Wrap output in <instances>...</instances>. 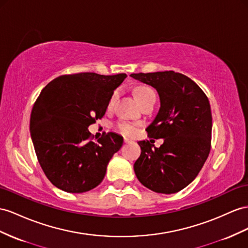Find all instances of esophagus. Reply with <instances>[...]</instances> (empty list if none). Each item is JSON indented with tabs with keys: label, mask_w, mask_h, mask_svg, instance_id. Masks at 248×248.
<instances>
[{
	"label": "esophagus",
	"mask_w": 248,
	"mask_h": 248,
	"mask_svg": "<svg viewBox=\"0 0 248 248\" xmlns=\"http://www.w3.org/2000/svg\"><path fill=\"white\" fill-rule=\"evenodd\" d=\"M131 142H133L131 139H129V138H124V143H131Z\"/></svg>",
	"instance_id": "esophagus-1"
}]
</instances>
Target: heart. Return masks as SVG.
<instances>
[{
    "label": "heart",
    "mask_w": 248,
    "mask_h": 248,
    "mask_svg": "<svg viewBox=\"0 0 248 248\" xmlns=\"http://www.w3.org/2000/svg\"><path fill=\"white\" fill-rule=\"evenodd\" d=\"M117 96H118V91H115L112 94V96L109 100V104H108V107L111 108L114 105V101L116 100ZM153 96H155V93L149 87H139L136 89V91H135V97L139 103V105H141L143 101H145L150 97H153ZM117 130H118V132L122 133V134L126 135V136L134 135L136 132L135 126L129 123H119L117 124Z\"/></svg>",
    "instance_id": "b5f03b06"
}]
</instances>
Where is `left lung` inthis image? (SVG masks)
Segmentation results:
<instances>
[{
	"label": "left lung",
	"mask_w": 248,
	"mask_h": 248,
	"mask_svg": "<svg viewBox=\"0 0 248 248\" xmlns=\"http://www.w3.org/2000/svg\"><path fill=\"white\" fill-rule=\"evenodd\" d=\"M130 76L156 89L160 108L147 132L150 137L163 138L159 148L148 140L138 141L141 154L134 163L135 175L153 192H179L199 174L211 150L209 101L200 87L181 73L163 71Z\"/></svg>",
	"instance_id": "obj_1"
}]
</instances>
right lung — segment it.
<instances>
[{
	"instance_id": "right-lung-1",
	"label": "right lung",
	"mask_w": 248,
	"mask_h": 248,
	"mask_svg": "<svg viewBox=\"0 0 248 248\" xmlns=\"http://www.w3.org/2000/svg\"><path fill=\"white\" fill-rule=\"evenodd\" d=\"M126 74L62 75L43 89L30 116V135L44 173L67 193L96 187L124 138L108 133L92 141L89 125L103 117Z\"/></svg>"
}]
</instances>
